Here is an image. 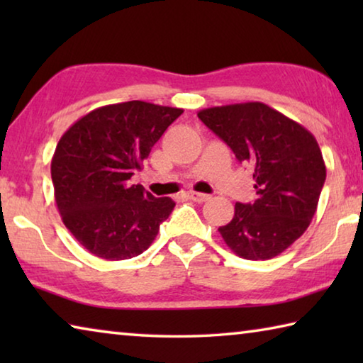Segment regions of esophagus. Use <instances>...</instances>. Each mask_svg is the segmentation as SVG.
<instances>
[{
    "mask_svg": "<svg viewBox=\"0 0 363 363\" xmlns=\"http://www.w3.org/2000/svg\"><path fill=\"white\" fill-rule=\"evenodd\" d=\"M189 199L196 201V203H203V201L210 200L211 196L206 195V194H200V192H189Z\"/></svg>",
    "mask_w": 363,
    "mask_h": 363,
    "instance_id": "1",
    "label": "esophagus"
}]
</instances>
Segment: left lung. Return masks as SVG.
I'll list each match as a JSON object with an SVG mask.
<instances>
[{
  "label": "left lung",
  "mask_w": 363,
  "mask_h": 363,
  "mask_svg": "<svg viewBox=\"0 0 363 363\" xmlns=\"http://www.w3.org/2000/svg\"><path fill=\"white\" fill-rule=\"evenodd\" d=\"M199 118L253 167L256 200L235 203L219 233L245 259H270L309 227L327 177L315 138L262 102L232 104L199 112Z\"/></svg>",
  "instance_id": "obj_1"
}]
</instances>
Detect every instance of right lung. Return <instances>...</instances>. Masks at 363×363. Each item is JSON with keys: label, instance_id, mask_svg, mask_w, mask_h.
<instances>
[{"label": "right lung", "instance_id": "1", "mask_svg": "<svg viewBox=\"0 0 363 363\" xmlns=\"http://www.w3.org/2000/svg\"><path fill=\"white\" fill-rule=\"evenodd\" d=\"M182 112L143 101L112 104L84 115L60 138L51 162L56 205L89 253L130 259L155 240L176 203L130 179Z\"/></svg>", "mask_w": 363, "mask_h": 363}]
</instances>
